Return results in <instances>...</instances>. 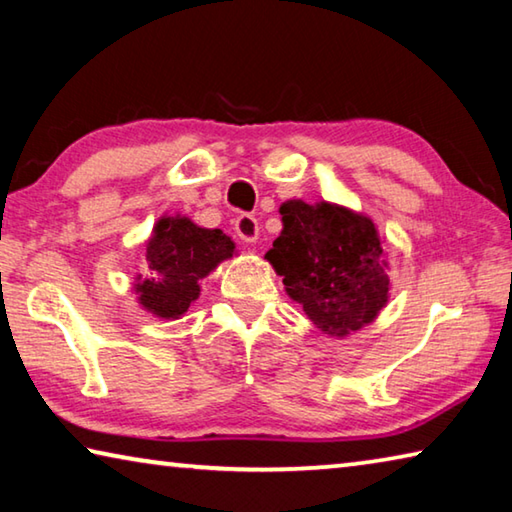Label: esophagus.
Returning <instances> with one entry per match:
<instances>
[{
  "instance_id": "1",
  "label": "esophagus",
  "mask_w": 512,
  "mask_h": 512,
  "mask_svg": "<svg viewBox=\"0 0 512 512\" xmlns=\"http://www.w3.org/2000/svg\"><path fill=\"white\" fill-rule=\"evenodd\" d=\"M235 232L239 235V239L253 244V241H257L259 237V223L253 214H239L235 221Z\"/></svg>"
}]
</instances>
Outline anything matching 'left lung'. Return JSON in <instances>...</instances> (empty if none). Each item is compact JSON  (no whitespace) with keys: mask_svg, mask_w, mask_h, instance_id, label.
<instances>
[{"mask_svg":"<svg viewBox=\"0 0 512 512\" xmlns=\"http://www.w3.org/2000/svg\"><path fill=\"white\" fill-rule=\"evenodd\" d=\"M282 232L266 259L284 289L325 334L372 323L388 302V262L375 223L341 205L287 201Z\"/></svg>","mask_w":512,"mask_h":512,"instance_id":"obj_1","label":"left lung"}]
</instances>
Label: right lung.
<instances>
[{"instance_id":"obj_1","label":"right lung","mask_w":512,"mask_h":512,"mask_svg":"<svg viewBox=\"0 0 512 512\" xmlns=\"http://www.w3.org/2000/svg\"><path fill=\"white\" fill-rule=\"evenodd\" d=\"M235 255V241L187 216H162L146 244L149 273L137 277L140 305L158 318H180L198 298V280Z\"/></svg>"}]
</instances>
